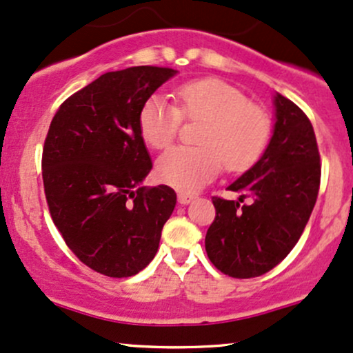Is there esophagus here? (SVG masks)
Here are the masks:
<instances>
[{"instance_id":"esophagus-1","label":"esophagus","mask_w":353,"mask_h":353,"mask_svg":"<svg viewBox=\"0 0 353 353\" xmlns=\"http://www.w3.org/2000/svg\"><path fill=\"white\" fill-rule=\"evenodd\" d=\"M177 201H179L181 205H188V203L194 201V195L188 192H179L177 194Z\"/></svg>"}]
</instances>
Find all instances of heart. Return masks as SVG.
Listing matches in <instances>:
<instances>
[{
  "instance_id": "heart-1",
  "label": "heart",
  "mask_w": 353,
  "mask_h": 353,
  "mask_svg": "<svg viewBox=\"0 0 353 353\" xmlns=\"http://www.w3.org/2000/svg\"><path fill=\"white\" fill-rule=\"evenodd\" d=\"M182 118L202 121L195 134L199 146H176L156 163L161 182L182 192H194L217 176L248 171L265 154L271 139L268 113L254 107L248 97L219 79H202L181 85L176 107L152 95L138 114L139 133L154 150L169 146Z\"/></svg>"
}]
</instances>
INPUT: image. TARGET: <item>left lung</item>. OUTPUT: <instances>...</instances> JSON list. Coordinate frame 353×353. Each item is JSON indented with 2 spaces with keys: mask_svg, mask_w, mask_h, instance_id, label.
Wrapping results in <instances>:
<instances>
[{
  "mask_svg": "<svg viewBox=\"0 0 353 353\" xmlns=\"http://www.w3.org/2000/svg\"><path fill=\"white\" fill-rule=\"evenodd\" d=\"M273 103L265 154L228 185L240 199H212L217 215L207 230L205 252L232 278H254L279 265L303 235L319 192L321 156L311 121L281 93ZM246 196L252 203L240 206Z\"/></svg>",
  "mask_w": 353,
  "mask_h": 353,
  "instance_id": "obj_1",
  "label": "left lung"
}]
</instances>
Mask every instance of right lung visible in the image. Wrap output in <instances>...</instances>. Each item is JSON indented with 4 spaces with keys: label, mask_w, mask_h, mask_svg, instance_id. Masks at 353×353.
<instances>
[{
    "label": "right lung",
    "mask_w": 353,
    "mask_h": 353,
    "mask_svg": "<svg viewBox=\"0 0 353 353\" xmlns=\"http://www.w3.org/2000/svg\"><path fill=\"white\" fill-rule=\"evenodd\" d=\"M177 70L107 72L59 107L42 151L50 217L80 261L110 278L150 265L176 207L168 185L144 188L152 168L138 126L143 103Z\"/></svg>",
    "instance_id": "right-lung-1"
}]
</instances>
